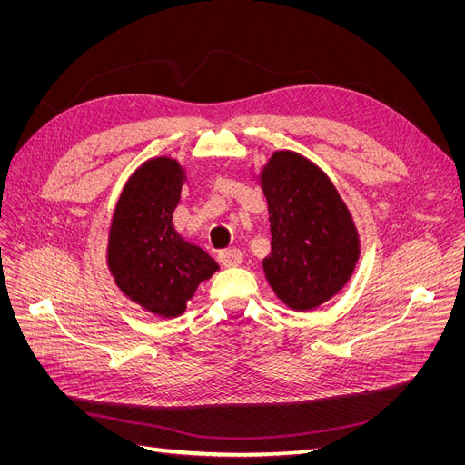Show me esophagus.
<instances>
[{"mask_svg":"<svg viewBox=\"0 0 465 465\" xmlns=\"http://www.w3.org/2000/svg\"><path fill=\"white\" fill-rule=\"evenodd\" d=\"M217 260H219V263H221L223 267H236V265L242 263V254H241V252H238V250L231 248V250L219 252Z\"/></svg>","mask_w":465,"mask_h":465,"instance_id":"1","label":"esophagus"}]
</instances>
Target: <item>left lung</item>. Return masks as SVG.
<instances>
[{"mask_svg":"<svg viewBox=\"0 0 465 465\" xmlns=\"http://www.w3.org/2000/svg\"><path fill=\"white\" fill-rule=\"evenodd\" d=\"M260 186L272 227L267 283L292 311H312L355 272L361 242L353 217L331 180L299 153L275 151Z\"/></svg>","mask_w":465,"mask_h":465,"instance_id":"8db88e82","label":"left lung"}]
</instances>
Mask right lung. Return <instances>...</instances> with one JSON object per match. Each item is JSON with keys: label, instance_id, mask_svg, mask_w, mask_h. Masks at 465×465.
<instances>
[{"label": "right lung", "instance_id": "add662e5", "mask_svg": "<svg viewBox=\"0 0 465 465\" xmlns=\"http://www.w3.org/2000/svg\"><path fill=\"white\" fill-rule=\"evenodd\" d=\"M184 168L168 157L149 159L125 182L108 234V270L120 291L145 311L176 318L202 281L219 265L186 242L173 213L180 202Z\"/></svg>", "mask_w": 465, "mask_h": 465}]
</instances>
